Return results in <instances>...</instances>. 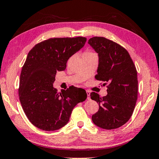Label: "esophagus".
Here are the masks:
<instances>
[{
    "label": "esophagus",
    "instance_id": "esophagus-1",
    "mask_svg": "<svg viewBox=\"0 0 159 159\" xmlns=\"http://www.w3.org/2000/svg\"><path fill=\"white\" fill-rule=\"evenodd\" d=\"M86 93H87V99L90 100L91 99V97H90V95H91V92L89 91H86Z\"/></svg>",
    "mask_w": 159,
    "mask_h": 159
}]
</instances>
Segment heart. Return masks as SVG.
Here are the masks:
<instances>
[{"label": "heart", "mask_w": 159, "mask_h": 159, "mask_svg": "<svg viewBox=\"0 0 159 159\" xmlns=\"http://www.w3.org/2000/svg\"><path fill=\"white\" fill-rule=\"evenodd\" d=\"M86 53H90V52H86Z\"/></svg>", "instance_id": "obj_1"}]
</instances>
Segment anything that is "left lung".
<instances>
[{
	"label": "left lung",
	"instance_id": "1",
	"mask_svg": "<svg viewBox=\"0 0 159 159\" xmlns=\"http://www.w3.org/2000/svg\"><path fill=\"white\" fill-rule=\"evenodd\" d=\"M98 54L96 80L106 82L107 93L101 98L92 92L91 98L99 105L92 120L103 129H115L131 117L138 97V79L129 52L116 43L104 37H93L88 42Z\"/></svg>",
	"mask_w": 159,
	"mask_h": 159
}]
</instances>
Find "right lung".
Listing matches in <instances>:
<instances>
[{
	"label": "right lung",
	"mask_w": 159,
	"mask_h": 159,
	"mask_svg": "<svg viewBox=\"0 0 159 159\" xmlns=\"http://www.w3.org/2000/svg\"><path fill=\"white\" fill-rule=\"evenodd\" d=\"M86 38H53L35 45L22 68L18 94L31 124L43 131H56L69 120L73 108L87 98L86 91L70 86L58 93L53 88L57 71L84 46Z\"/></svg>",
	"instance_id": "add662e5"
}]
</instances>
